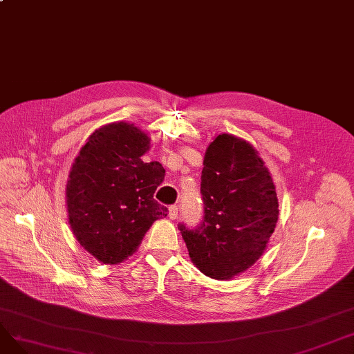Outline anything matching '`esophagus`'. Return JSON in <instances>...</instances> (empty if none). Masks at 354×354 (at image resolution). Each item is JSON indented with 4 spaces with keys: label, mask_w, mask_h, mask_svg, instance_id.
<instances>
[{
    "label": "esophagus",
    "mask_w": 354,
    "mask_h": 354,
    "mask_svg": "<svg viewBox=\"0 0 354 354\" xmlns=\"http://www.w3.org/2000/svg\"><path fill=\"white\" fill-rule=\"evenodd\" d=\"M167 216H169V219L175 221L178 218V207H175V205L169 207V214H167Z\"/></svg>",
    "instance_id": "obj_1"
}]
</instances>
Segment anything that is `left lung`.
I'll use <instances>...</instances> for the list:
<instances>
[{
    "label": "left lung",
    "mask_w": 354,
    "mask_h": 354,
    "mask_svg": "<svg viewBox=\"0 0 354 354\" xmlns=\"http://www.w3.org/2000/svg\"><path fill=\"white\" fill-rule=\"evenodd\" d=\"M203 219L195 230L179 225L192 263L215 280L250 268L267 248L278 221L272 178L247 140L218 135L201 175Z\"/></svg>",
    "instance_id": "8db88e82"
}]
</instances>
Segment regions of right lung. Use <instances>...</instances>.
<instances>
[{
	"label": "right lung",
	"mask_w": 354,
	"mask_h": 354,
	"mask_svg": "<svg viewBox=\"0 0 354 354\" xmlns=\"http://www.w3.org/2000/svg\"><path fill=\"white\" fill-rule=\"evenodd\" d=\"M151 139L135 124L109 123L95 130L68 174V224L79 244L103 264L136 252L147 230L167 208L153 199L163 182L159 162L145 163Z\"/></svg>",
	"instance_id": "right-lung-1"
}]
</instances>
